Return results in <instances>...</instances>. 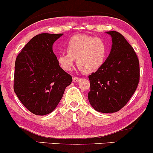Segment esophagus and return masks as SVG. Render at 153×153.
I'll list each match as a JSON object with an SVG mask.
<instances>
[{
    "label": "esophagus",
    "instance_id": "34e87169",
    "mask_svg": "<svg viewBox=\"0 0 153 153\" xmlns=\"http://www.w3.org/2000/svg\"><path fill=\"white\" fill-rule=\"evenodd\" d=\"M80 80V78H79V77H74L73 79V82H78Z\"/></svg>",
    "mask_w": 153,
    "mask_h": 153
}]
</instances>
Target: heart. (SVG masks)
Listing matches in <instances>:
<instances>
[{
    "mask_svg": "<svg viewBox=\"0 0 153 153\" xmlns=\"http://www.w3.org/2000/svg\"><path fill=\"white\" fill-rule=\"evenodd\" d=\"M67 52L57 57V62L64 71H69L74 64L84 73H92L99 69L106 61L108 45L102 38L88 35H75L66 45Z\"/></svg>",
    "mask_w": 153,
    "mask_h": 153,
    "instance_id": "heart-1",
    "label": "heart"
}]
</instances>
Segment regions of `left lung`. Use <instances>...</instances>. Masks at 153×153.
<instances>
[{
	"mask_svg": "<svg viewBox=\"0 0 153 153\" xmlns=\"http://www.w3.org/2000/svg\"><path fill=\"white\" fill-rule=\"evenodd\" d=\"M112 38L108 57L97 71L89 75L88 98L101 113L118 111L127 104L140 81V64L134 49L120 33L107 31Z\"/></svg>",
	"mask_w": 153,
	"mask_h": 153,
	"instance_id": "left-lung-1",
	"label": "left lung"
}]
</instances>
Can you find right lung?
<instances>
[{"label":"right lung","instance_id":"add662e5","mask_svg":"<svg viewBox=\"0 0 153 153\" xmlns=\"http://www.w3.org/2000/svg\"><path fill=\"white\" fill-rule=\"evenodd\" d=\"M62 35H36L16 59L13 90L22 104L36 115L53 111L72 82V76L59 67L52 50Z\"/></svg>","mask_w":153,"mask_h":153}]
</instances>
